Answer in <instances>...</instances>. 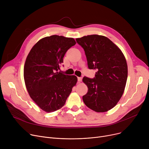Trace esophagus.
I'll return each mask as SVG.
<instances>
[{
  "mask_svg": "<svg viewBox=\"0 0 149 149\" xmlns=\"http://www.w3.org/2000/svg\"><path fill=\"white\" fill-rule=\"evenodd\" d=\"M81 80H82V77H78V81H79V82L81 81Z\"/></svg>",
  "mask_w": 149,
  "mask_h": 149,
  "instance_id": "obj_1",
  "label": "esophagus"
}]
</instances>
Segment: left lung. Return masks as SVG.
Instances as JSON below:
<instances>
[{
  "mask_svg": "<svg viewBox=\"0 0 149 149\" xmlns=\"http://www.w3.org/2000/svg\"><path fill=\"white\" fill-rule=\"evenodd\" d=\"M84 49L88 68L97 70L94 79L83 77L88 88L84 104L97 112L114 107L121 98L127 79V65L121 49L107 37L97 34L76 38Z\"/></svg>",
  "mask_w": 149,
  "mask_h": 149,
  "instance_id": "8db88e82",
  "label": "left lung"
}]
</instances>
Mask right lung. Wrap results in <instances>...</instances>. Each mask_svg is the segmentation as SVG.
Wrapping results in <instances>:
<instances>
[{
  "instance_id": "1",
  "label": "right lung",
  "mask_w": 149,
  "mask_h": 149,
  "mask_svg": "<svg viewBox=\"0 0 149 149\" xmlns=\"http://www.w3.org/2000/svg\"><path fill=\"white\" fill-rule=\"evenodd\" d=\"M74 38L54 35L38 41L26 57L23 76L26 89L35 103L46 112L59 110L76 85L77 77L58 72Z\"/></svg>"
}]
</instances>
